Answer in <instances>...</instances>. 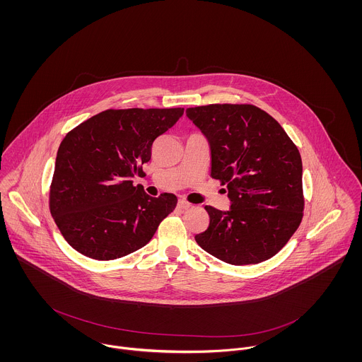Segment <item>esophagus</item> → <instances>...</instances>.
I'll return each instance as SVG.
<instances>
[{
    "mask_svg": "<svg viewBox=\"0 0 362 362\" xmlns=\"http://www.w3.org/2000/svg\"><path fill=\"white\" fill-rule=\"evenodd\" d=\"M178 207H180V209H182V210H185V209L191 207V204H189V202H187L185 199H180V201H178Z\"/></svg>",
    "mask_w": 362,
    "mask_h": 362,
    "instance_id": "34e87169",
    "label": "esophagus"
}]
</instances>
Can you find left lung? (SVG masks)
<instances>
[{
	"label": "left lung",
	"mask_w": 362,
	"mask_h": 362,
	"mask_svg": "<svg viewBox=\"0 0 362 362\" xmlns=\"http://www.w3.org/2000/svg\"><path fill=\"white\" fill-rule=\"evenodd\" d=\"M187 115L210 145V177L227 185L231 206H205L209 227L197 234L202 250L230 264L274 257L304 216L298 148L266 111L252 104H207Z\"/></svg>",
	"instance_id": "1"
}]
</instances>
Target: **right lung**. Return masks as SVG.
<instances>
[{
    "label": "right lung",
    "mask_w": 362,
    "mask_h": 362,
    "mask_svg": "<svg viewBox=\"0 0 362 362\" xmlns=\"http://www.w3.org/2000/svg\"><path fill=\"white\" fill-rule=\"evenodd\" d=\"M184 108H108L62 139L49 206L65 241L98 260L127 257L145 247L175 209L174 194L152 198L131 178L142 174L152 145Z\"/></svg>",
    "instance_id": "right-lung-1"
}]
</instances>
